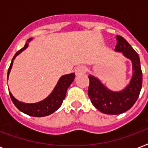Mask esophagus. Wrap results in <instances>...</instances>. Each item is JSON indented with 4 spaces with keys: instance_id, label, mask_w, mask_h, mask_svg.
Segmentation results:
<instances>
[{
    "instance_id": "esophagus-1",
    "label": "esophagus",
    "mask_w": 148,
    "mask_h": 148,
    "mask_svg": "<svg viewBox=\"0 0 148 148\" xmlns=\"http://www.w3.org/2000/svg\"><path fill=\"white\" fill-rule=\"evenodd\" d=\"M86 72V67L84 65H80L75 68L74 70V73L76 75H81V74H84Z\"/></svg>"
}]
</instances>
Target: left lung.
Returning a JSON list of instances; mask_svg holds the SVG:
<instances>
[{
  "instance_id": "left-lung-1",
  "label": "left lung",
  "mask_w": 148,
  "mask_h": 148,
  "mask_svg": "<svg viewBox=\"0 0 148 148\" xmlns=\"http://www.w3.org/2000/svg\"><path fill=\"white\" fill-rule=\"evenodd\" d=\"M114 51L121 52L132 63L133 75L130 83L121 91H113L104 86L96 77L89 75L88 96L95 108L107 114H120L126 112L134 104L142 87V71L138 53L123 37L117 35Z\"/></svg>"
}]
</instances>
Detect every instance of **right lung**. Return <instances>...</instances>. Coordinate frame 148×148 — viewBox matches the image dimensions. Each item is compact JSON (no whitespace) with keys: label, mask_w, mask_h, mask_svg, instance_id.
Here are the masks:
<instances>
[{"label":"right lung","mask_w":148,"mask_h":148,"mask_svg":"<svg viewBox=\"0 0 148 148\" xmlns=\"http://www.w3.org/2000/svg\"><path fill=\"white\" fill-rule=\"evenodd\" d=\"M31 40H32V38L28 39L27 41L26 45H24V47L17 51V53H15V55L14 56L12 61L10 63V67H9V69H8V80L10 70H11V67H12L14 60L18 54H20L22 51L26 49L27 46H28V42H30ZM74 77H75V74L74 73L63 75L59 79L57 85L55 86V88L53 90V91L51 92V95L47 98H45V100H43L40 102H38V103H24V102H21V101H17L10 91H9V94H10V98L12 100L14 104L21 112L24 113V114H26L29 116H32V117H45V116L51 114L52 113L55 112L56 110L61 106L63 101H64V99L65 98V96H66L67 88H69V86L73 82Z\"/></svg>","instance_id":"obj_1"}]
</instances>
